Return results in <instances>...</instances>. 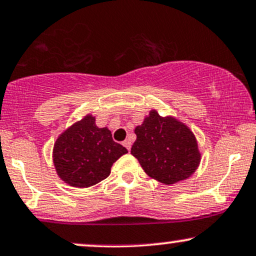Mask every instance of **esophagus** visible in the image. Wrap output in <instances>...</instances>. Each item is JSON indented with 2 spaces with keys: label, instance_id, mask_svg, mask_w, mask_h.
<instances>
[{
  "label": "esophagus",
  "instance_id": "34e87169",
  "mask_svg": "<svg viewBox=\"0 0 256 256\" xmlns=\"http://www.w3.org/2000/svg\"><path fill=\"white\" fill-rule=\"evenodd\" d=\"M122 146H124L128 150H131V140H126L122 142Z\"/></svg>",
  "mask_w": 256,
  "mask_h": 256
}]
</instances>
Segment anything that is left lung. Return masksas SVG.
Masks as SVG:
<instances>
[{
	"label": "left lung",
	"mask_w": 256,
	"mask_h": 256,
	"mask_svg": "<svg viewBox=\"0 0 256 256\" xmlns=\"http://www.w3.org/2000/svg\"><path fill=\"white\" fill-rule=\"evenodd\" d=\"M134 134L137 140L131 154L150 178L172 184L190 176L198 167L200 154L194 134L174 118H163L152 110Z\"/></svg>",
	"instance_id": "1"
}]
</instances>
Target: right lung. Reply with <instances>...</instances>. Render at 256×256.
Here are the masks:
<instances>
[{
	"mask_svg": "<svg viewBox=\"0 0 256 256\" xmlns=\"http://www.w3.org/2000/svg\"><path fill=\"white\" fill-rule=\"evenodd\" d=\"M128 152L116 143L107 128H98L90 114L62 134L54 148V163L60 176L74 187H89L110 173V167Z\"/></svg>",
	"mask_w": 256,
	"mask_h": 256,
	"instance_id": "add662e5",
	"label": "right lung"
}]
</instances>
